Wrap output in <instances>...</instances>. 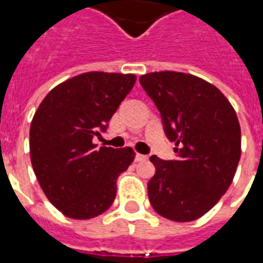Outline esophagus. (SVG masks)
I'll use <instances>...</instances> for the list:
<instances>
[{"label": "esophagus", "instance_id": "1", "mask_svg": "<svg viewBox=\"0 0 263 263\" xmlns=\"http://www.w3.org/2000/svg\"><path fill=\"white\" fill-rule=\"evenodd\" d=\"M146 159H148V156H146V155H141V154L135 155V162H142V160H146Z\"/></svg>", "mask_w": 263, "mask_h": 263}]
</instances>
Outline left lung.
Returning <instances> with one entry per match:
<instances>
[{
  "instance_id": "8db88e82",
  "label": "left lung",
  "mask_w": 263,
  "mask_h": 263,
  "mask_svg": "<svg viewBox=\"0 0 263 263\" xmlns=\"http://www.w3.org/2000/svg\"><path fill=\"white\" fill-rule=\"evenodd\" d=\"M141 86L159 109L173 160L151 156L148 183L154 210L172 221L200 218L232 183L241 158V128L224 94L203 79L179 71L141 76Z\"/></svg>"
}]
</instances>
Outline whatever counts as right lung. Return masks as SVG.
Segmentation results:
<instances>
[{"label":"right lung","instance_id":"add662e5","mask_svg":"<svg viewBox=\"0 0 263 263\" xmlns=\"http://www.w3.org/2000/svg\"><path fill=\"white\" fill-rule=\"evenodd\" d=\"M137 81L134 74L90 71L49 91L32 120L33 172L49 201L63 214L88 220L109 209L117 177L135 158L131 148L97 149L101 137Z\"/></svg>","mask_w":263,"mask_h":263}]
</instances>
